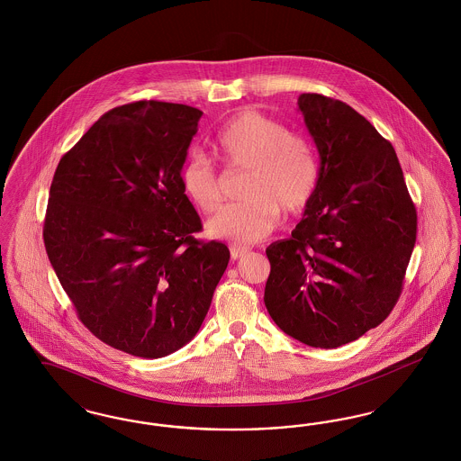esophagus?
<instances>
[{
  "mask_svg": "<svg viewBox=\"0 0 461 461\" xmlns=\"http://www.w3.org/2000/svg\"><path fill=\"white\" fill-rule=\"evenodd\" d=\"M249 252H250V249H249V247H241V245H230V254H231V258H233V260H237V258L247 256Z\"/></svg>",
  "mask_w": 461,
  "mask_h": 461,
  "instance_id": "1",
  "label": "esophagus"
}]
</instances>
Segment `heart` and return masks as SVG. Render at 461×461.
<instances>
[{"instance_id": "1", "label": "heart", "mask_w": 461, "mask_h": 461, "mask_svg": "<svg viewBox=\"0 0 461 461\" xmlns=\"http://www.w3.org/2000/svg\"><path fill=\"white\" fill-rule=\"evenodd\" d=\"M212 148L231 169L250 171L243 186L247 203L224 207L207 222L216 239L254 243L269 237L286 214L302 212L319 185L312 144L258 111H241L222 125ZM186 197L203 212L222 203L221 178L203 156H190L180 171Z\"/></svg>"}]
</instances>
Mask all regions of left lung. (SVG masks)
Listing matches in <instances>:
<instances>
[{"label":"left lung","instance_id":"8db88e82","mask_svg":"<svg viewBox=\"0 0 461 461\" xmlns=\"http://www.w3.org/2000/svg\"><path fill=\"white\" fill-rule=\"evenodd\" d=\"M298 110L319 150V185L292 237L266 249L264 303L288 336L338 348L396 305L417 211L394 149L360 113L321 94H302Z\"/></svg>","mask_w":461,"mask_h":461}]
</instances>
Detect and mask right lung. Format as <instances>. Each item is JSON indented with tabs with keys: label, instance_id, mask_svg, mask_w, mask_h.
Returning <instances> with one entry per match:
<instances>
[{
	"label": "right lung",
	"instance_id": "1",
	"mask_svg": "<svg viewBox=\"0 0 461 461\" xmlns=\"http://www.w3.org/2000/svg\"><path fill=\"white\" fill-rule=\"evenodd\" d=\"M203 111L137 101L104 113L56 167L44 245L82 324L116 350L161 358L203 326L230 260L180 171Z\"/></svg>",
	"mask_w": 461,
	"mask_h": 461
}]
</instances>
